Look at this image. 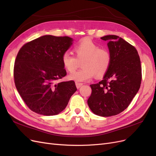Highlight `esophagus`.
Instances as JSON below:
<instances>
[{
	"mask_svg": "<svg viewBox=\"0 0 156 156\" xmlns=\"http://www.w3.org/2000/svg\"><path fill=\"white\" fill-rule=\"evenodd\" d=\"M75 84H76V87H77V88H79L80 87H81L83 85V83L76 82V83H75Z\"/></svg>",
	"mask_w": 156,
	"mask_h": 156,
	"instance_id": "34e87169",
	"label": "esophagus"
}]
</instances>
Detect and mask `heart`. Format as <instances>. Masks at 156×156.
Returning a JSON list of instances; mask_svg holds the SVG:
<instances>
[{"label":"heart","instance_id":"b5f03b06","mask_svg":"<svg viewBox=\"0 0 156 156\" xmlns=\"http://www.w3.org/2000/svg\"><path fill=\"white\" fill-rule=\"evenodd\" d=\"M75 56L65 52L62 56V63L67 72L72 73L82 62L83 68L69 75V79L76 82H85L93 78L103 77L111 63V55L106 49L100 48L88 38H84L74 46Z\"/></svg>","mask_w":156,"mask_h":156}]
</instances>
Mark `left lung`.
I'll use <instances>...</instances> for the list:
<instances>
[{
    "label": "left lung",
    "mask_w": 156,
    "mask_h": 156,
    "mask_svg": "<svg viewBox=\"0 0 156 156\" xmlns=\"http://www.w3.org/2000/svg\"><path fill=\"white\" fill-rule=\"evenodd\" d=\"M108 41L111 63L102 81L91 84L88 99L91 111L98 116H115L130 104L140 87L142 68L134 46L116 35L101 37Z\"/></svg>",
    "instance_id": "8db88e82"
}]
</instances>
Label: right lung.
Returning <instances> with one entry per match:
<instances>
[{"instance_id": "right-lung-1", "label": "right lung", "mask_w": 156, "mask_h": 156, "mask_svg": "<svg viewBox=\"0 0 156 156\" xmlns=\"http://www.w3.org/2000/svg\"><path fill=\"white\" fill-rule=\"evenodd\" d=\"M72 41L68 36L45 35L27 42L19 51L13 68L14 82L33 112L57 115L77 90L73 81L58 82L66 75L62 56Z\"/></svg>"}]
</instances>
